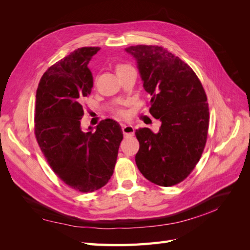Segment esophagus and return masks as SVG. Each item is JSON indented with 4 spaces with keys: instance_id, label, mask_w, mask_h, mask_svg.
<instances>
[{
    "instance_id": "1",
    "label": "esophagus",
    "mask_w": 250,
    "mask_h": 250,
    "mask_svg": "<svg viewBox=\"0 0 250 250\" xmlns=\"http://www.w3.org/2000/svg\"><path fill=\"white\" fill-rule=\"evenodd\" d=\"M122 131L125 137H132L134 134V128L131 125H122Z\"/></svg>"
}]
</instances>
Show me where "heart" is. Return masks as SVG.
Segmentation results:
<instances>
[{
    "label": "heart",
    "instance_id": "b5f03b06",
    "mask_svg": "<svg viewBox=\"0 0 250 250\" xmlns=\"http://www.w3.org/2000/svg\"><path fill=\"white\" fill-rule=\"evenodd\" d=\"M129 67H132V66H130L129 64H126V63H118V64H116L115 69H116L117 74L119 75V74H121L122 72H124L125 70L129 69ZM117 113H118V116L123 117V118H125L127 116V112L124 109H121V108L117 109Z\"/></svg>",
    "mask_w": 250,
    "mask_h": 250
}]
</instances>
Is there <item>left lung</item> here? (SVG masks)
I'll return each instance as SVG.
<instances>
[{"instance_id": "1", "label": "left lung", "mask_w": 250, "mask_h": 250, "mask_svg": "<svg viewBox=\"0 0 250 250\" xmlns=\"http://www.w3.org/2000/svg\"><path fill=\"white\" fill-rule=\"evenodd\" d=\"M138 62L144 87L151 96L149 111L162 121L160 131L139 128L135 155L140 172L161 187L185 180L206 147L209 112L208 97L192 67L160 46L126 48Z\"/></svg>"}]
</instances>
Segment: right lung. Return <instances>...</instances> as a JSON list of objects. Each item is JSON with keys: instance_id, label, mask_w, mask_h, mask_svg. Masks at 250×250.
<instances>
[{"instance_id": "add662e5", "label": "right lung", "mask_w": 250, "mask_h": 250, "mask_svg": "<svg viewBox=\"0 0 250 250\" xmlns=\"http://www.w3.org/2000/svg\"><path fill=\"white\" fill-rule=\"evenodd\" d=\"M99 50H75L43 73L36 89V141L53 172L81 193L95 192L108 183L123 140L120 124L110 119L102 120L95 132L82 131L80 126L83 102L93 87L87 64Z\"/></svg>"}]
</instances>
